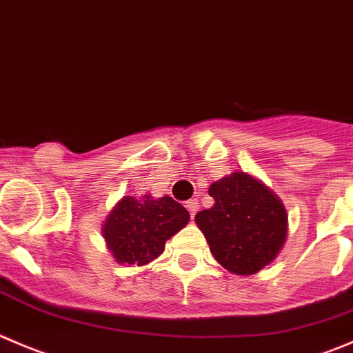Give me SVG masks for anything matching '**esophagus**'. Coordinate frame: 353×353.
Listing matches in <instances>:
<instances>
[{
    "label": "esophagus",
    "mask_w": 353,
    "mask_h": 353,
    "mask_svg": "<svg viewBox=\"0 0 353 353\" xmlns=\"http://www.w3.org/2000/svg\"><path fill=\"white\" fill-rule=\"evenodd\" d=\"M198 207H200V205H198V200H194V198H193V200L186 201V208L190 210L191 217H194V214L198 212Z\"/></svg>",
    "instance_id": "obj_1"
}]
</instances>
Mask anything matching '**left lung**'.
Masks as SVG:
<instances>
[{
  "mask_svg": "<svg viewBox=\"0 0 353 353\" xmlns=\"http://www.w3.org/2000/svg\"><path fill=\"white\" fill-rule=\"evenodd\" d=\"M214 207L194 221L222 268L250 276L271 263L288 232L285 205L265 184L246 172L215 181L208 188Z\"/></svg>",
  "mask_w": 353,
  "mask_h": 353,
  "instance_id": "obj_1",
  "label": "left lung"
}]
</instances>
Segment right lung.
<instances>
[{"label":"right lung","instance_id":"add662e5","mask_svg":"<svg viewBox=\"0 0 353 353\" xmlns=\"http://www.w3.org/2000/svg\"><path fill=\"white\" fill-rule=\"evenodd\" d=\"M190 221L186 208L170 196H124L103 222V238L115 262L145 265L165 250V241Z\"/></svg>","mask_w":353,"mask_h":353}]
</instances>
